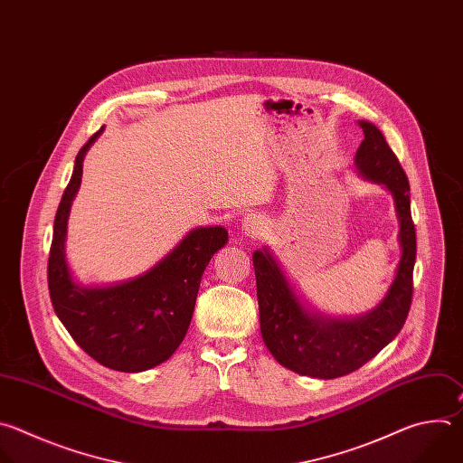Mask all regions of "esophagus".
I'll list each match as a JSON object with an SVG mask.
<instances>
[{"label": "esophagus", "instance_id": "1", "mask_svg": "<svg viewBox=\"0 0 463 463\" xmlns=\"http://www.w3.org/2000/svg\"><path fill=\"white\" fill-rule=\"evenodd\" d=\"M266 230V222H264V217L259 215V213H248L242 221V232L246 237L250 239H257L264 233Z\"/></svg>", "mask_w": 463, "mask_h": 463}]
</instances>
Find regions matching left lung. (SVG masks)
<instances>
[{
  "label": "left lung",
  "mask_w": 463,
  "mask_h": 463,
  "mask_svg": "<svg viewBox=\"0 0 463 463\" xmlns=\"http://www.w3.org/2000/svg\"><path fill=\"white\" fill-rule=\"evenodd\" d=\"M363 142L355 151V169L392 194L400 221L402 257L396 277L382 303L363 316L326 317L307 308L296 296L279 262L268 248L253 251L262 341L271 355L290 371L334 380L346 376L383 350L403 328L412 301L416 230L411 215L407 175L383 133L359 120Z\"/></svg>",
  "instance_id": "obj_1"
}]
</instances>
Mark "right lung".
I'll return each instance as SVG.
<instances>
[{
	"mask_svg": "<svg viewBox=\"0 0 463 463\" xmlns=\"http://www.w3.org/2000/svg\"><path fill=\"white\" fill-rule=\"evenodd\" d=\"M104 128L78 151L72 176L60 201L49 253V294L71 337L100 364L142 373L164 363L186 335L203 273L226 242L222 226L197 228L173 251L135 279L111 287H81L65 259L67 221L81 182L83 156Z\"/></svg>",
	"mask_w": 463,
	"mask_h": 463,
	"instance_id": "obj_1",
	"label": "right lung"
}]
</instances>
